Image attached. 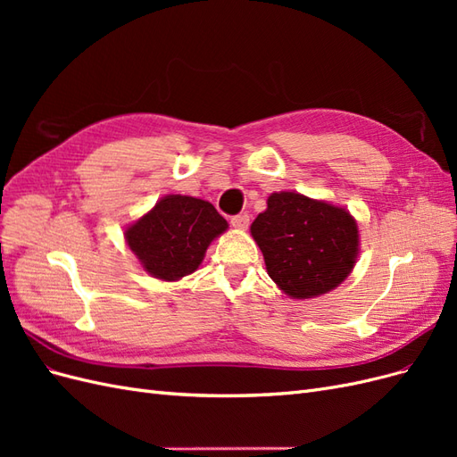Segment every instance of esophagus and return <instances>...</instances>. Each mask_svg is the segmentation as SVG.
Returning <instances> with one entry per match:
<instances>
[{
	"label": "esophagus",
	"instance_id": "esophagus-1",
	"mask_svg": "<svg viewBox=\"0 0 457 457\" xmlns=\"http://www.w3.org/2000/svg\"><path fill=\"white\" fill-rule=\"evenodd\" d=\"M230 225L234 227V228H247V225H250V215H245V213H240V215H234V217H230Z\"/></svg>",
	"mask_w": 457,
	"mask_h": 457
}]
</instances>
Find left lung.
Instances as JSON below:
<instances>
[{
	"label": "left lung",
	"instance_id": "1",
	"mask_svg": "<svg viewBox=\"0 0 457 457\" xmlns=\"http://www.w3.org/2000/svg\"><path fill=\"white\" fill-rule=\"evenodd\" d=\"M252 237L270 278L294 299L331 292L356 262L358 227L351 213L297 192L270 195Z\"/></svg>",
	"mask_w": 457,
	"mask_h": 457
}]
</instances>
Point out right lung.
<instances>
[{
    "label": "right lung",
    "instance_id": "right-lung-1",
    "mask_svg": "<svg viewBox=\"0 0 457 457\" xmlns=\"http://www.w3.org/2000/svg\"><path fill=\"white\" fill-rule=\"evenodd\" d=\"M227 227L210 202L171 195L133 223L126 240L146 272L171 282L195 272L207 245Z\"/></svg>",
    "mask_w": 457,
    "mask_h": 457
}]
</instances>
